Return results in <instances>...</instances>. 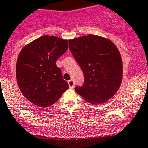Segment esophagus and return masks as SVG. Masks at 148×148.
I'll return each instance as SVG.
<instances>
[{"label":"esophagus","instance_id":"34e87169","mask_svg":"<svg viewBox=\"0 0 148 148\" xmlns=\"http://www.w3.org/2000/svg\"><path fill=\"white\" fill-rule=\"evenodd\" d=\"M68 83H69V86L70 87V88H74V81L73 79H70V80L68 81Z\"/></svg>","mask_w":148,"mask_h":148}]
</instances>
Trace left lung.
Instances as JSON below:
<instances>
[{"instance_id": "8db88e82", "label": "left lung", "mask_w": 148, "mask_h": 148, "mask_svg": "<svg viewBox=\"0 0 148 148\" xmlns=\"http://www.w3.org/2000/svg\"><path fill=\"white\" fill-rule=\"evenodd\" d=\"M69 49L84 74V83L76 86L87 102L101 104L116 93L122 79L120 53L112 41L88 34L69 40Z\"/></svg>"}]
</instances>
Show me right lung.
<instances>
[{
	"label": "right lung",
	"instance_id": "right-lung-1",
	"mask_svg": "<svg viewBox=\"0 0 148 148\" xmlns=\"http://www.w3.org/2000/svg\"><path fill=\"white\" fill-rule=\"evenodd\" d=\"M68 49V40L44 35L25 46L18 55L16 77L21 93L41 108L55 103L69 88L56 61Z\"/></svg>",
	"mask_w": 148,
	"mask_h": 148
}]
</instances>
